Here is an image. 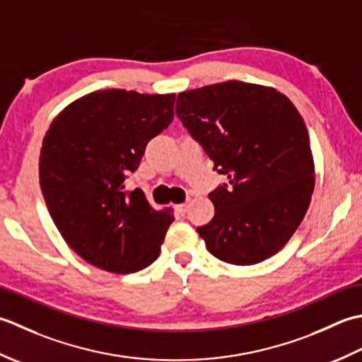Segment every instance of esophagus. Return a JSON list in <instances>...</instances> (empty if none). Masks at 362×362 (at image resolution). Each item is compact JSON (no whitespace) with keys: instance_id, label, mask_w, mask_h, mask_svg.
Returning a JSON list of instances; mask_svg holds the SVG:
<instances>
[{"instance_id":"1","label":"esophagus","mask_w":362,"mask_h":362,"mask_svg":"<svg viewBox=\"0 0 362 362\" xmlns=\"http://www.w3.org/2000/svg\"><path fill=\"white\" fill-rule=\"evenodd\" d=\"M187 208H189V206H187V203H181V204H176V206H175V209H176V211H178L180 214H186Z\"/></svg>"}]
</instances>
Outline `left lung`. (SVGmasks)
Listing matches in <instances>:
<instances>
[{
  "label": "left lung",
  "mask_w": 362,
  "mask_h": 362,
  "mask_svg": "<svg viewBox=\"0 0 362 362\" xmlns=\"http://www.w3.org/2000/svg\"><path fill=\"white\" fill-rule=\"evenodd\" d=\"M176 115L228 178L209 194L214 218L197 228L208 252L234 265L276 255L303 220L315 182L297 107L274 87L226 81L178 93Z\"/></svg>",
  "instance_id": "left-lung-1"
}]
</instances>
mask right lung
<instances>
[{
  "label": "right lung",
  "mask_w": 362,
  "mask_h": 362,
  "mask_svg": "<svg viewBox=\"0 0 362 362\" xmlns=\"http://www.w3.org/2000/svg\"><path fill=\"white\" fill-rule=\"evenodd\" d=\"M173 105L175 93L97 90L70 103L43 137L39 178L49 216L95 267L134 274L158 259L172 209H153L124 180L172 123Z\"/></svg>",
  "instance_id": "1"
}]
</instances>
